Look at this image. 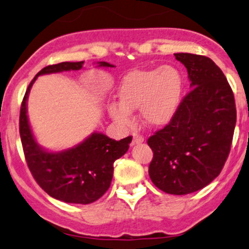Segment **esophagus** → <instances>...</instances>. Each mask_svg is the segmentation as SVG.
<instances>
[{
    "label": "esophagus",
    "mask_w": 249,
    "mask_h": 249,
    "mask_svg": "<svg viewBox=\"0 0 249 249\" xmlns=\"http://www.w3.org/2000/svg\"><path fill=\"white\" fill-rule=\"evenodd\" d=\"M144 141V138L142 137V135L138 134V133H134L133 134V139H132V145H135V144H140L142 142Z\"/></svg>",
    "instance_id": "esophagus-1"
}]
</instances>
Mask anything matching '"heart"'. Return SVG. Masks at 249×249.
Wrapping results in <instances>:
<instances>
[{
  "mask_svg": "<svg viewBox=\"0 0 249 249\" xmlns=\"http://www.w3.org/2000/svg\"><path fill=\"white\" fill-rule=\"evenodd\" d=\"M183 77L172 65L133 71L123 78L119 102L108 106L110 117L122 125L131 123V111L139 110L142 122L150 127L168 124L180 107Z\"/></svg>",
  "mask_w": 249,
  "mask_h": 249,
  "instance_id": "1",
  "label": "heart"
}]
</instances>
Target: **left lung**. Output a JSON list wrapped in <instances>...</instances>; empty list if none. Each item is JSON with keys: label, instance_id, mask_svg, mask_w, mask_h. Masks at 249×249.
Returning <instances> with one entry per match:
<instances>
[{"label": "left lung", "instance_id": "8db88e82", "mask_svg": "<svg viewBox=\"0 0 249 249\" xmlns=\"http://www.w3.org/2000/svg\"><path fill=\"white\" fill-rule=\"evenodd\" d=\"M184 65L191 91L177 114L148 139L154 152L149 177L161 191L188 195L218 177L230 152L237 111L233 92L212 59L175 53Z\"/></svg>", "mask_w": 249, "mask_h": 249}]
</instances>
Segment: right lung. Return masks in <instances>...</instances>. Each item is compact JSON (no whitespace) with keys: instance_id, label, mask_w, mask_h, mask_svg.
<instances>
[{"instance_id":"right-lung-1","label":"right lung","mask_w":249,"mask_h":249,"mask_svg":"<svg viewBox=\"0 0 249 249\" xmlns=\"http://www.w3.org/2000/svg\"><path fill=\"white\" fill-rule=\"evenodd\" d=\"M84 61L60 62L46 66L38 71L26 91L20 108L19 132L29 171L49 196L71 204H91L110 187L114 161L126 154L132 137L116 141L94 132L75 147L62 151H49L35 140L27 116L28 94L41 75L79 71ZM98 67H115L106 61Z\"/></svg>"}]
</instances>
